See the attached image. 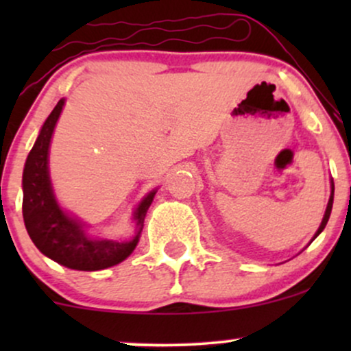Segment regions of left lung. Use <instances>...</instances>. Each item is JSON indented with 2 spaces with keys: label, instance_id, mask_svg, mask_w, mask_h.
Wrapping results in <instances>:
<instances>
[{
  "label": "left lung",
  "instance_id": "left-lung-1",
  "mask_svg": "<svg viewBox=\"0 0 351 351\" xmlns=\"http://www.w3.org/2000/svg\"><path fill=\"white\" fill-rule=\"evenodd\" d=\"M332 204H333V181H332V195H330V199H328L327 209H325L324 219H322V224H320V228L317 229V232H315V236H313V239H315V237H317L318 234H320L322 231H324L325 226H327V223H328V217H330V213H332Z\"/></svg>",
  "mask_w": 351,
  "mask_h": 351
}]
</instances>
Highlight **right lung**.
<instances>
[{
	"mask_svg": "<svg viewBox=\"0 0 351 351\" xmlns=\"http://www.w3.org/2000/svg\"><path fill=\"white\" fill-rule=\"evenodd\" d=\"M60 99L44 122L34 147L27 155L23 171V217L27 234L44 256L75 271H100L127 259L140 239L143 219L156 189L148 193L135 209L134 219L138 231L134 239L117 243L92 239L84 232V224L64 213L56 201L49 178V145L56 123L62 112Z\"/></svg>",
	"mask_w": 351,
	"mask_h": 351,
	"instance_id": "right-lung-1",
	"label": "right lung"
}]
</instances>
